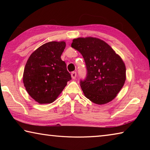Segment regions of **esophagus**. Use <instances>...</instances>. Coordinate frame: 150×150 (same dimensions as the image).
<instances>
[{
	"label": "esophagus",
	"instance_id": "esophagus-1",
	"mask_svg": "<svg viewBox=\"0 0 150 150\" xmlns=\"http://www.w3.org/2000/svg\"><path fill=\"white\" fill-rule=\"evenodd\" d=\"M76 76H77V73L76 72H72L71 73V77L73 79H75L76 78Z\"/></svg>",
	"mask_w": 150,
	"mask_h": 150
}]
</instances>
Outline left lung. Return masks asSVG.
<instances>
[{
    "instance_id": "1",
    "label": "left lung",
    "mask_w": 150,
    "mask_h": 150,
    "mask_svg": "<svg viewBox=\"0 0 150 150\" xmlns=\"http://www.w3.org/2000/svg\"><path fill=\"white\" fill-rule=\"evenodd\" d=\"M72 47L85 61L87 77L80 85L83 94L96 105H105L117 96L125 83L126 66L107 43L97 38H77Z\"/></svg>"
}]
</instances>
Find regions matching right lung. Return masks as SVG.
Returning a JSON list of instances; mask_svg holds the SVG:
<instances>
[{
    "label": "right lung",
    "mask_w": 150,
    "mask_h": 150,
    "mask_svg": "<svg viewBox=\"0 0 150 150\" xmlns=\"http://www.w3.org/2000/svg\"><path fill=\"white\" fill-rule=\"evenodd\" d=\"M65 41L43 44L30 55L25 65L23 83L27 93L39 104H50L57 99L67 81L71 79L61 55Z\"/></svg>",
    "instance_id": "right-lung-1"
}]
</instances>
